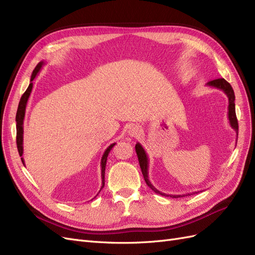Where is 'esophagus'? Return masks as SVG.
<instances>
[{"label": "esophagus", "instance_id": "obj_1", "mask_svg": "<svg viewBox=\"0 0 255 255\" xmlns=\"http://www.w3.org/2000/svg\"><path fill=\"white\" fill-rule=\"evenodd\" d=\"M128 134L130 137H138V136L141 134V128L138 127V126L134 125L132 127H129V128L128 130Z\"/></svg>", "mask_w": 255, "mask_h": 255}]
</instances>
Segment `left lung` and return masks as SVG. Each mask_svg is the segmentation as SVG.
Segmentation results:
<instances>
[{"label":"left lung","instance_id":"1","mask_svg":"<svg viewBox=\"0 0 255 255\" xmlns=\"http://www.w3.org/2000/svg\"><path fill=\"white\" fill-rule=\"evenodd\" d=\"M207 85H208V86H212V87H215V88L222 90L227 95V97L229 99L228 118H229V121H230V126L232 127V128L235 129L236 135H238V122H237L236 113H235V95H234V90H233L232 86H231V85L225 79L213 80L211 82H208ZM135 150H136V153H137L138 160H139V165H140V169H141V172H142V175H143V179H144L146 185H148V186L153 191H155L156 194L165 196V197H171V198H181V197H185V196H190V195H194V194H198V192H191V194H186V195H167V194H164V192L157 190L155 187L153 186L152 183L149 181V175H148V173H149L148 172L149 158H148V155H146L144 149L142 148V145L139 142H137L136 145H135Z\"/></svg>","mask_w":255,"mask_h":255}]
</instances>
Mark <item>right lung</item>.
I'll return each mask as SVG.
<instances>
[{"mask_svg": "<svg viewBox=\"0 0 255 255\" xmlns=\"http://www.w3.org/2000/svg\"><path fill=\"white\" fill-rule=\"evenodd\" d=\"M44 65L43 61H40L39 64H38L36 66V68L34 69V71L32 73V76H30V83L28 85V87L26 89V91L23 94V96L21 97L20 99V102H19V106H18V111H17V115H16V121H17V148H18V151H19V154L20 156L23 155V121H24V117H25V109H26V104H27V101H28V98H29V95L30 92H32V89H33V81L34 79L37 76V74L39 73L40 69L42 68V66ZM116 144L115 143H112L109 148H107L103 155H102V158H101V177H102V186H101V189L104 187V184H105V167H106V160H107V156H109V154L111 152V150L113 149V146ZM21 160L23 165H24V159H23V157H21ZM101 189H100V191H101ZM99 191V192H100ZM99 195V194H98ZM97 195V196H98ZM96 196V197H97ZM95 197V198H96Z\"/></svg>", "mask_w": 255, "mask_h": 255, "instance_id": "add662e5", "label": "right lung"}]
</instances>
